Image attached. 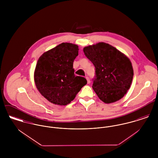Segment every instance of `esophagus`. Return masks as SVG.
Listing matches in <instances>:
<instances>
[{"instance_id":"1","label":"esophagus","mask_w":158,"mask_h":158,"mask_svg":"<svg viewBox=\"0 0 158 158\" xmlns=\"http://www.w3.org/2000/svg\"><path fill=\"white\" fill-rule=\"evenodd\" d=\"M86 80H87V83H88V84H89L90 83V80H89V77H86Z\"/></svg>"}]
</instances>
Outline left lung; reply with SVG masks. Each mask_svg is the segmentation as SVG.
<instances>
[{
  "instance_id": "8db88e82",
  "label": "left lung",
  "mask_w": 158,
  "mask_h": 158,
  "mask_svg": "<svg viewBox=\"0 0 158 158\" xmlns=\"http://www.w3.org/2000/svg\"><path fill=\"white\" fill-rule=\"evenodd\" d=\"M86 56L95 68L92 88L105 103L115 102L124 97L133 78L130 60L111 45L98 43L83 48Z\"/></svg>"
}]
</instances>
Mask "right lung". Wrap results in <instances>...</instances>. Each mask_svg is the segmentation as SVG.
Listing matches in <instances>:
<instances>
[{
    "mask_svg": "<svg viewBox=\"0 0 158 158\" xmlns=\"http://www.w3.org/2000/svg\"><path fill=\"white\" fill-rule=\"evenodd\" d=\"M78 50L76 44L63 43L39 58L34 72L35 83L50 103L67 105L87 84L86 78L74 74L73 63Z\"/></svg>",
    "mask_w": 158,
    "mask_h": 158,
    "instance_id": "obj_1",
    "label": "right lung"
}]
</instances>
